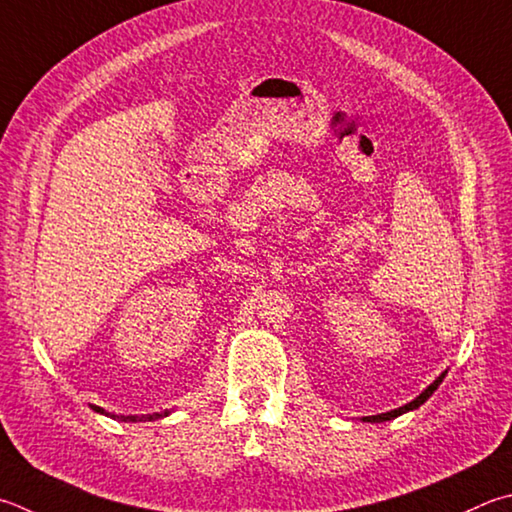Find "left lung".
I'll return each instance as SVG.
<instances>
[{"label": "left lung", "mask_w": 512, "mask_h": 512, "mask_svg": "<svg viewBox=\"0 0 512 512\" xmlns=\"http://www.w3.org/2000/svg\"><path fill=\"white\" fill-rule=\"evenodd\" d=\"M445 374H448V371H443V374L434 380V383L430 385V387H425L421 394H418L414 401H410L407 405H403V407H398V410H392V412H385V414H376V416H362V421L365 423H385V421H394V418H398L401 414H407V412H414V410H418V407H421L427 398H430L436 389H439V385L443 383V378H445Z\"/></svg>", "instance_id": "8db88e82"}]
</instances>
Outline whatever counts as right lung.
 Masks as SVG:
<instances>
[{
  "mask_svg": "<svg viewBox=\"0 0 512 512\" xmlns=\"http://www.w3.org/2000/svg\"><path fill=\"white\" fill-rule=\"evenodd\" d=\"M91 410L94 412H98V414H105V416H111V418H118L116 414H109V412H105L102 410V407H96V405H91ZM170 412H163V414H145V416H120L118 421H125V423H138V421H156V418H163V416H167Z\"/></svg>",
  "mask_w": 512,
  "mask_h": 512,
  "instance_id": "right-lung-1",
  "label": "right lung"
}]
</instances>
